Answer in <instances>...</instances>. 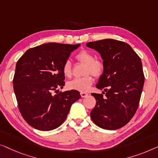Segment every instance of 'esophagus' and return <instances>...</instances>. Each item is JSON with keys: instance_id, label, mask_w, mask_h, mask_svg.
I'll list each match as a JSON object with an SVG mask.
<instances>
[{"instance_id": "34e87169", "label": "esophagus", "mask_w": 158, "mask_h": 158, "mask_svg": "<svg viewBox=\"0 0 158 158\" xmlns=\"http://www.w3.org/2000/svg\"><path fill=\"white\" fill-rule=\"evenodd\" d=\"M80 94H81V97H86L88 96L87 93H85V92H81V93H80Z\"/></svg>"}]
</instances>
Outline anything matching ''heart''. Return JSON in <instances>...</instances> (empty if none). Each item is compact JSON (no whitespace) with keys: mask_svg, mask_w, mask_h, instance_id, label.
Returning <instances> with one entry per match:
<instances>
[{"mask_svg":"<svg viewBox=\"0 0 158 158\" xmlns=\"http://www.w3.org/2000/svg\"><path fill=\"white\" fill-rule=\"evenodd\" d=\"M78 61L85 64L84 74L85 76L80 78L74 79L67 83V87L69 89L77 90L79 92H87L94 81L92 76L99 77L103 74L104 70V63L100 59H95L94 55L89 51L83 49L76 55ZM62 72L65 77H70L72 74V65L70 61L66 60L62 66Z\"/></svg>","mask_w":158,"mask_h":158,"instance_id":"heart-1","label":"heart"}]
</instances>
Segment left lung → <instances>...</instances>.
<instances>
[{
	"label": "left lung",
	"mask_w": 158,
	"mask_h": 158,
	"mask_svg": "<svg viewBox=\"0 0 158 158\" xmlns=\"http://www.w3.org/2000/svg\"><path fill=\"white\" fill-rule=\"evenodd\" d=\"M97 51L104 70L97 84L102 94L92 93L97 103L90 115L95 124L104 130H117L127 124L138 108L145 82L139 56L125 42L103 39L89 42Z\"/></svg>",
	"instance_id": "left-lung-1"
}]
</instances>
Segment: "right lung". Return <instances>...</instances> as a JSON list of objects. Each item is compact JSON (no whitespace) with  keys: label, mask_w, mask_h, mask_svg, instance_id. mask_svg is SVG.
<instances>
[{"label":"right lung","mask_w":158,"mask_h":158,"mask_svg":"<svg viewBox=\"0 0 158 158\" xmlns=\"http://www.w3.org/2000/svg\"><path fill=\"white\" fill-rule=\"evenodd\" d=\"M79 46L44 44L29 48L17 61L13 84L18 106L26 123L36 130L59 127L81 97L77 90H57L65 84L63 64Z\"/></svg>","instance_id":"1"}]
</instances>
